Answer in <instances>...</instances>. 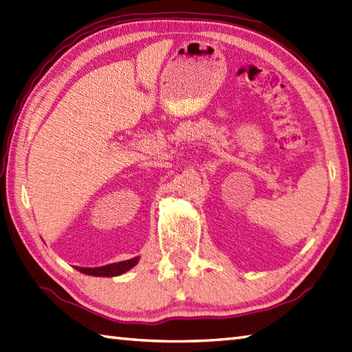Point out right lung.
<instances>
[{
	"label": "right lung",
	"mask_w": 352,
	"mask_h": 352,
	"mask_svg": "<svg viewBox=\"0 0 352 352\" xmlns=\"http://www.w3.org/2000/svg\"><path fill=\"white\" fill-rule=\"evenodd\" d=\"M138 261H140V256L132 257V259H128V261L104 265V267H96V268L75 267V270L82 272V274L93 276V277H117V276H122L126 271L134 268L135 265L138 263Z\"/></svg>",
	"instance_id": "1"
}]
</instances>
